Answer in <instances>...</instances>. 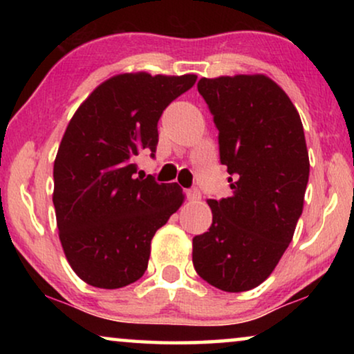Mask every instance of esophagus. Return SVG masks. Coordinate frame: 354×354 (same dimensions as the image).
Listing matches in <instances>:
<instances>
[{
  "label": "esophagus",
  "instance_id": "1",
  "mask_svg": "<svg viewBox=\"0 0 354 354\" xmlns=\"http://www.w3.org/2000/svg\"><path fill=\"white\" fill-rule=\"evenodd\" d=\"M187 198H188V201H198L201 198V193H200V190H198L196 187L188 188V190H187Z\"/></svg>",
  "mask_w": 354,
  "mask_h": 354
}]
</instances>
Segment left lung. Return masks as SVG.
<instances>
[{"mask_svg":"<svg viewBox=\"0 0 354 354\" xmlns=\"http://www.w3.org/2000/svg\"><path fill=\"white\" fill-rule=\"evenodd\" d=\"M219 130L232 195L207 200L209 230L193 239V266L212 287L239 293L272 274L303 212L309 158L287 93L263 74L198 82Z\"/></svg>","mask_w":354,"mask_h":354,"instance_id":"1","label":"left lung"}]
</instances>
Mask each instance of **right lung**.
<instances>
[{
  "label": "right lung",
  "instance_id": "1",
  "mask_svg": "<svg viewBox=\"0 0 354 354\" xmlns=\"http://www.w3.org/2000/svg\"><path fill=\"white\" fill-rule=\"evenodd\" d=\"M195 74H119L96 86L67 125L55 159L53 205L71 268L91 287L122 288L148 268L151 240L182 206L177 183L137 176L154 156L158 120Z\"/></svg>",
  "mask_w": 354,
  "mask_h": 354
}]
</instances>
